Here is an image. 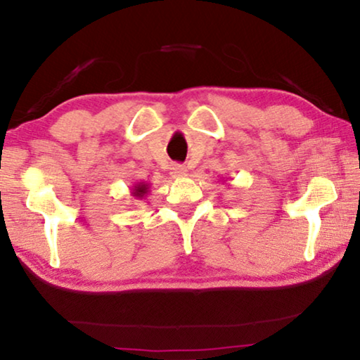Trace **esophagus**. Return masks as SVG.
<instances>
[{"label": "esophagus", "instance_id": "esophagus-1", "mask_svg": "<svg viewBox=\"0 0 360 360\" xmlns=\"http://www.w3.org/2000/svg\"><path fill=\"white\" fill-rule=\"evenodd\" d=\"M186 167L181 164H172V167H170V175L175 176V179H184L186 176Z\"/></svg>", "mask_w": 360, "mask_h": 360}]
</instances>
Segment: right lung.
Masks as SVG:
<instances>
[{
    "mask_svg": "<svg viewBox=\"0 0 360 360\" xmlns=\"http://www.w3.org/2000/svg\"><path fill=\"white\" fill-rule=\"evenodd\" d=\"M148 191H149V184H146V181H136V184L131 186L130 195L135 199H143L148 195Z\"/></svg>",
    "mask_w": 360,
    "mask_h": 360,
    "instance_id": "add662e5",
    "label": "right lung"
}]
</instances>
